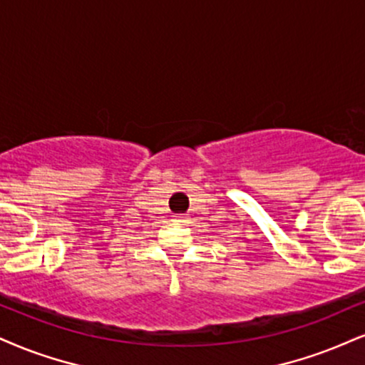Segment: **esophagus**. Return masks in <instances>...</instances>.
Wrapping results in <instances>:
<instances>
[{
  "label": "esophagus",
  "mask_w": 365,
  "mask_h": 365,
  "mask_svg": "<svg viewBox=\"0 0 365 365\" xmlns=\"http://www.w3.org/2000/svg\"><path fill=\"white\" fill-rule=\"evenodd\" d=\"M174 223H178V225H186V223H187V217H184V215H175V217H174Z\"/></svg>",
  "instance_id": "34e87169"
}]
</instances>
